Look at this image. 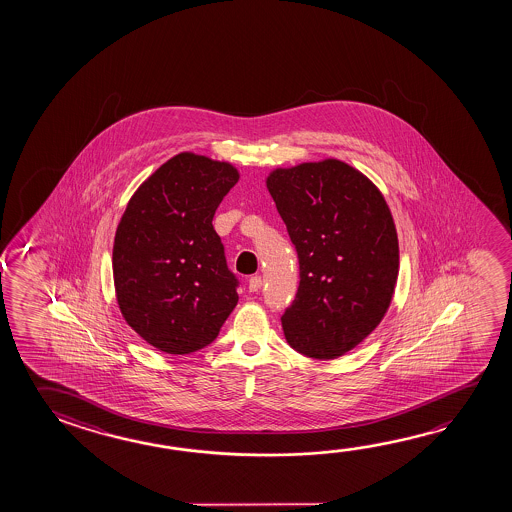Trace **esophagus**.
<instances>
[{
	"instance_id": "obj_1",
	"label": "esophagus",
	"mask_w": 512,
	"mask_h": 512,
	"mask_svg": "<svg viewBox=\"0 0 512 512\" xmlns=\"http://www.w3.org/2000/svg\"><path fill=\"white\" fill-rule=\"evenodd\" d=\"M260 287H262V278L252 277L250 280H248V289H250L252 293H257V291H260Z\"/></svg>"
}]
</instances>
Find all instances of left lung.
<instances>
[{
    "label": "left lung",
    "instance_id": "obj_1",
    "mask_svg": "<svg viewBox=\"0 0 512 512\" xmlns=\"http://www.w3.org/2000/svg\"><path fill=\"white\" fill-rule=\"evenodd\" d=\"M266 184L300 262L298 293L282 316L285 339L312 359L341 357L393 300L400 255L391 210L341 160L275 169Z\"/></svg>",
    "mask_w": 512,
    "mask_h": 512
}]
</instances>
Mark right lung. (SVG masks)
I'll use <instances>...</instances> for the list:
<instances>
[{
	"label": "right lung",
	"mask_w": 512,
	"mask_h": 512,
	"mask_svg": "<svg viewBox=\"0 0 512 512\" xmlns=\"http://www.w3.org/2000/svg\"><path fill=\"white\" fill-rule=\"evenodd\" d=\"M237 180L232 164L185 151L135 191L119 221L112 252L119 309L160 352L202 350L237 305L239 280L212 227Z\"/></svg>",
	"instance_id": "obj_1"
}]
</instances>
